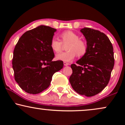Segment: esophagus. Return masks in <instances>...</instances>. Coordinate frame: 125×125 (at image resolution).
<instances>
[{
  "label": "esophagus",
  "mask_w": 125,
  "mask_h": 125,
  "mask_svg": "<svg viewBox=\"0 0 125 125\" xmlns=\"http://www.w3.org/2000/svg\"><path fill=\"white\" fill-rule=\"evenodd\" d=\"M63 64H64V66H68V65H69V63H68L66 62H63Z\"/></svg>",
  "instance_id": "esophagus-1"
}]
</instances>
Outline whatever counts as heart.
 Instances as JSON below:
<instances>
[{
	"instance_id": "heart-1",
	"label": "heart",
	"mask_w": 125,
	"mask_h": 125,
	"mask_svg": "<svg viewBox=\"0 0 125 125\" xmlns=\"http://www.w3.org/2000/svg\"><path fill=\"white\" fill-rule=\"evenodd\" d=\"M61 42L56 38H53L50 43L51 48L54 52L58 53L63 49L62 44H67L66 52L57 54L56 59L58 61L71 62L76 56L82 58L87 53L88 46L86 42L80 39L79 35L72 31H65L59 35Z\"/></svg>"
}]
</instances>
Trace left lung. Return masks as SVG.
<instances>
[{
  "instance_id": "obj_1",
  "label": "left lung",
  "mask_w": 125,
  "mask_h": 125,
  "mask_svg": "<svg viewBox=\"0 0 125 125\" xmlns=\"http://www.w3.org/2000/svg\"><path fill=\"white\" fill-rule=\"evenodd\" d=\"M87 41V53L76 64H72L69 82L74 91L81 95L93 96L108 84L114 66L112 44L104 33L89 28L81 30Z\"/></svg>"
}]
</instances>
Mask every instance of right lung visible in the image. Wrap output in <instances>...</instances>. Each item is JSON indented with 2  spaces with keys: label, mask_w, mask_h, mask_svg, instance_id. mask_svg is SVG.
<instances>
[{
  "label": "right lung",
  "mask_w": 125,
  "mask_h": 125,
  "mask_svg": "<svg viewBox=\"0 0 125 125\" xmlns=\"http://www.w3.org/2000/svg\"><path fill=\"white\" fill-rule=\"evenodd\" d=\"M56 31L40 26L26 31L16 44L12 59L14 77L28 94H38L46 89L53 74L63 67V61H52L54 54L50 43Z\"/></svg>",
  "instance_id": "1"
}]
</instances>
